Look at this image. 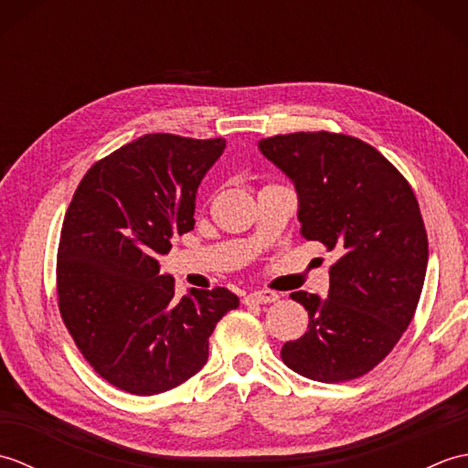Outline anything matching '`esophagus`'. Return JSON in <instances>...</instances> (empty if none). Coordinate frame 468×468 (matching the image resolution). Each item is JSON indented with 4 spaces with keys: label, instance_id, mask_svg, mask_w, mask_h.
<instances>
[{
    "label": "esophagus",
    "instance_id": "34e87169",
    "mask_svg": "<svg viewBox=\"0 0 468 468\" xmlns=\"http://www.w3.org/2000/svg\"><path fill=\"white\" fill-rule=\"evenodd\" d=\"M280 300V295L275 292H251L250 295H245L243 303L245 305H251V303H273Z\"/></svg>",
    "mask_w": 468,
    "mask_h": 468
}]
</instances>
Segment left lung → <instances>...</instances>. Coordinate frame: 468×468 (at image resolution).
Here are the masks:
<instances>
[{
    "mask_svg": "<svg viewBox=\"0 0 468 468\" xmlns=\"http://www.w3.org/2000/svg\"><path fill=\"white\" fill-rule=\"evenodd\" d=\"M300 195L302 235L335 251L325 300L293 292L310 322L285 342L287 367L315 382L367 374L410 325L429 263V237L412 186L386 156L342 133L260 141Z\"/></svg>",
    "mask_w": 468,
    "mask_h": 468,
    "instance_id": "obj_1",
    "label": "left lung"
}]
</instances>
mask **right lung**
<instances>
[{
	"label": "right lung",
	"mask_w": 468,
	"mask_h": 468,
	"mask_svg": "<svg viewBox=\"0 0 468 468\" xmlns=\"http://www.w3.org/2000/svg\"><path fill=\"white\" fill-rule=\"evenodd\" d=\"M223 138L144 134L90 166L69 203L58 245L64 325L96 374L118 390L153 396L207 362L208 335L239 297L225 287L181 300L156 257L195 227V195Z\"/></svg>",
	"instance_id": "obj_1"
}]
</instances>
